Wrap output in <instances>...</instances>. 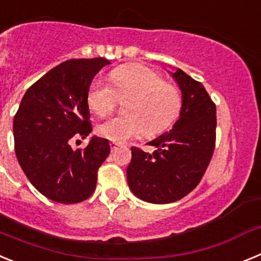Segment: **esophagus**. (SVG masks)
I'll use <instances>...</instances> for the list:
<instances>
[{"label":"esophagus","mask_w":261,"mask_h":261,"mask_svg":"<svg viewBox=\"0 0 261 261\" xmlns=\"http://www.w3.org/2000/svg\"><path fill=\"white\" fill-rule=\"evenodd\" d=\"M110 146H111V150L115 151V150H117V149H119L120 144H117V142H111Z\"/></svg>","instance_id":"esophagus-1"}]
</instances>
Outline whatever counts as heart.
<instances>
[{
	"label": "heart",
	"instance_id": "b5f03b06",
	"mask_svg": "<svg viewBox=\"0 0 261 261\" xmlns=\"http://www.w3.org/2000/svg\"><path fill=\"white\" fill-rule=\"evenodd\" d=\"M110 85L94 80L87 91V105L100 117L111 115L119 100L126 114L114 117L98 126L100 137L124 142L144 132L154 136L163 132L177 117L181 95L170 82L162 81L153 69L142 64H126L114 69Z\"/></svg>",
	"mask_w": 261,
	"mask_h": 261
}]
</instances>
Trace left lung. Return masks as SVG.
I'll return each mask as SVG.
<instances>
[{"label":"left lung","instance_id":"left-lung-1","mask_svg":"<svg viewBox=\"0 0 261 261\" xmlns=\"http://www.w3.org/2000/svg\"><path fill=\"white\" fill-rule=\"evenodd\" d=\"M171 75L181 91L180 116L170 132L147 145L154 153L132 147L128 186L151 204L180 200L200 183L216 146V105L200 82L176 69Z\"/></svg>","mask_w":261,"mask_h":261}]
</instances>
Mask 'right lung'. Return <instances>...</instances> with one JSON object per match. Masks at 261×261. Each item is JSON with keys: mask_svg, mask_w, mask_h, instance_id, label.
<instances>
[{"mask_svg": "<svg viewBox=\"0 0 261 261\" xmlns=\"http://www.w3.org/2000/svg\"><path fill=\"white\" fill-rule=\"evenodd\" d=\"M110 61L103 57L68 60L32 85L14 116V147L23 172L36 190L61 204L89 199L98 168L111 151L108 140L93 136L85 149L70 141L91 133L87 91Z\"/></svg>", "mask_w": 261, "mask_h": 261, "instance_id": "add662e5", "label": "right lung"}]
</instances>
